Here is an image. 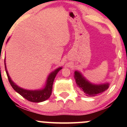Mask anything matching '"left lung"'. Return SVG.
<instances>
[{
    "label": "left lung",
    "mask_w": 127,
    "mask_h": 127,
    "mask_svg": "<svg viewBox=\"0 0 127 127\" xmlns=\"http://www.w3.org/2000/svg\"><path fill=\"white\" fill-rule=\"evenodd\" d=\"M74 78L77 86L88 97H94L101 94L109 87L108 82L100 84L91 83L78 70H76L74 72Z\"/></svg>",
    "instance_id": "8db88e82"
}]
</instances>
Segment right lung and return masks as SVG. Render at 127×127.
Returning <instances> with one entry per match:
<instances>
[{
	"instance_id": "1",
	"label": "right lung",
	"mask_w": 127,
	"mask_h": 127,
	"mask_svg": "<svg viewBox=\"0 0 127 127\" xmlns=\"http://www.w3.org/2000/svg\"><path fill=\"white\" fill-rule=\"evenodd\" d=\"M9 38L7 40V42H8ZM5 70L7 76H8L9 82L11 85L12 86L15 91L20 94L21 96H23L24 98L27 99L29 101L32 102H34V103H40V102L44 101L45 100H48L52 93V85H53V82L54 81L55 76L59 72L60 70L62 69V67H60L52 71L51 73H49V75L48 76L47 79H46L45 85L43 88L39 89V90H26L23 88H21L18 86L14 82V81L11 79V77L9 76L8 70L6 68V65L5 59Z\"/></svg>"
}]
</instances>
